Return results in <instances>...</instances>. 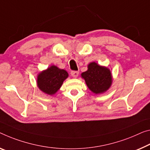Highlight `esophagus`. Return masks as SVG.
Wrapping results in <instances>:
<instances>
[{
  "label": "esophagus",
  "instance_id": "obj_1",
  "mask_svg": "<svg viewBox=\"0 0 150 150\" xmlns=\"http://www.w3.org/2000/svg\"><path fill=\"white\" fill-rule=\"evenodd\" d=\"M78 74H79V72H77V71H72V72H71V75H72V76L73 78H77Z\"/></svg>",
  "mask_w": 150,
  "mask_h": 150
}]
</instances>
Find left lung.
<instances>
[{
  "label": "left lung",
  "mask_w": 150,
  "mask_h": 150,
  "mask_svg": "<svg viewBox=\"0 0 150 150\" xmlns=\"http://www.w3.org/2000/svg\"><path fill=\"white\" fill-rule=\"evenodd\" d=\"M88 88L95 94L104 93L112 84V75L110 70L105 66L91 62L88 65V70L81 74Z\"/></svg>",
  "instance_id": "obj_1"
}]
</instances>
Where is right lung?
<instances>
[{"label": "right lung", "instance_id": "right-lung-1", "mask_svg": "<svg viewBox=\"0 0 150 150\" xmlns=\"http://www.w3.org/2000/svg\"><path fill=\"white\" fill-rule=\"evenodd\" d=\"M68 77V74L66 70L53 65L39 74L37 84L43 93L53 95L60 88L63 82Z\"/></svg>", "mask_w": 150, "mask_h": 150}]
</instances>
